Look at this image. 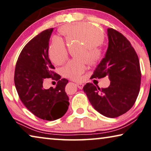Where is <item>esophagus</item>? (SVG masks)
Returning a JSON list of instances; mask_svg holds the SVG:
<instances>
[{
  "instance_id": "34e87169",
  "label": "esophagus",
  "mask_w": 151,
  "mask_h": 151,
  "mask_svg": "<svg viewBox=\"0 0 151 151\" xmlns=\"http://www.w3.org/2000/svg\"><path fill=\"white\" fill-rule=\"evenodd\" d=\"M76 85H77L78 88H80V89H82L83 86H84V84H83V83L82 82H77L76 83Z\"/></svg>"
}]
</instances>
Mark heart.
<instances>
[{
    "label": "heart",
    "mask_w": 151,
    "mask_h": 151,
    "mask_svg": "<svg viewBox=\"0 0 151 151\" xmlns=\"http://www.w3.org/2000/svg\"><path fill=\"white\" fill-rule=\"evenodd\" d=\"M68 44L82 43L76 52L75 59L69 61L61 69L65 76L78 79L86 69L87 63L94 65L101 61L103 56V50L101 45L105 36L101 28L91 24L84 22L74 23L64 25L59 30ZM48 57L53 64L60 65L68 58V50L61 38H55L48 48Z\"/></svg>",
    "instance_id": "heart-1"
}]
</instances>
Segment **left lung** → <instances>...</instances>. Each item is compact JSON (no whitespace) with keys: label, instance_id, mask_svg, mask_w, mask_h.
I'll use <instances>...</instances> for the list:
<instances>
[{"label":"left lung","instance_id":"8db88e82","mask_svg":"<svg viewBox=\"0 0 151 151\" xmlns=\"http://www.w3.org/2000/svg\"><path fill=\"white\" fill-rule=\"evenodd\" d=\"M109 46L105 57L96 67L92 78L108 76V88L87 83L83 92L92 106L107 117L124 114L134 105L140 91L141 71L138 57L129 41L120 32L107 29Z\"/></svg>","mask_w":151,"mask_h":151}]
</instances>
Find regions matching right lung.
<instances>
[{
	"label": "right lung",
	"mask_w": 151,
	"mask_h": 151,
	"mask_svg": "<svg viewBox=\"0 0 151 151\" xmlns=\"http://www.w3.org/2000/svg\"><path fill=\"white\" fill-rule=\"evenodd\" d=\"M53 28L42 32L25 45L18 57L14 82L21 101L36 117L53 121L63 117L68 109L69 97L65 88L68 80L55 73L48 55ZM58 81L55 89L43 88L45 78Z\"/></svg>",
	"instance_id": "obj_1"
}]
</instances>
